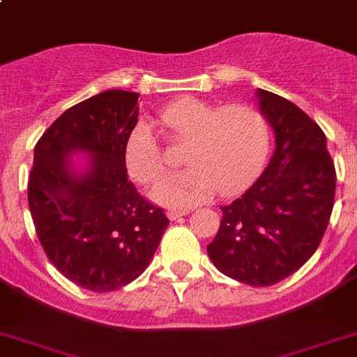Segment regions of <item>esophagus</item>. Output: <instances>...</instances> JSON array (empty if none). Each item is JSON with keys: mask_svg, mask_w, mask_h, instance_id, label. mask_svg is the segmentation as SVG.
<instances>
[{"mask_svg": "<svg viewBox=\"0 0 357 357\" xmlns=\"http://www.w3.org/2000/svg\"><path fill=\"white\" fill-rule=\"evenodd\" d=\"M187 213H188V210H169V213H167V215H169L170 221H176V219H179V217H183V215H187Z\"/></svg>", "mask_w": 357, "mask_h": 357, "instance_id": "1", "label": "esophagus"}]
</instances>
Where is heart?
Listing matches in <instances>:
<instances>
[{
  "mask_svg": "<svg viewBox=\"0 0 357 357\" xmlns=\"http://www.w3.org/2000/svg\"><path fill=\"white\" fill-rule=\"evenodd\" d=\"M154 123L169 138L183 142L181 161L187 169L158 183L153 197L172 208H188L213 192L234 194L246 187L264 165L269 151V123L250 104L222 107L197 98H179L156 114ZM123 165L135 181H156L165 169L153 132L136 126L123 145Z\"/></svg>",
  "mask_w": 357,
  "mask_h": 357,
  "instance_id": "obj_1",
  "label": "heart"
}]
</instances>
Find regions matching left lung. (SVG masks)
<instances>
[{"mask_svg":"<svg viewBox=\"0 0 357 357\" xmlns=\"http://www.w3.org/2000/svg\"><path fill=\"white\" fill-rule=\"evenodd\" d=\"M259 109L275 131V153L243 196L221 206L213 266L248 286L266 287L298 271L327 230L336 170L320 126L287 98L257 89Z\"/></svg>","mask_w":357,"mask_h":357,"instance_id":"1","label":"left lung"}]
</instances>
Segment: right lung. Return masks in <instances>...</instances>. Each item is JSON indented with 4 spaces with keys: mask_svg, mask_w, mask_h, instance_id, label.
Returning <instances> with one entry per match:
<instances>
[{
    "mask_svg": "<svg viewBox=\"0 0 357 357\" xmlns=\"http://www.w3.org/2000/svg\"><path fill=\"white\" fill-rule=\"evenodd\" d=\"M138 97L98 93L64 111L33 149L29 206L39 243L68 280L95 293L140 277L170 222L138 194L123 165ZM75 153L89 156L80 169Z\"/></svg>",
    "mask_w": 357,
    "mask_h": 357,
    "instance_id": "right-lung-1",
    "label": "right lung"
}]
</instances>
